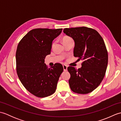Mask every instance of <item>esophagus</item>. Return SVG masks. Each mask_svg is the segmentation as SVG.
<instances>
[{
	"instance_id": "obj_1",
	"label": "esophagus",
	"mask_w": 121,
	"mask_h": 121,
	"mask_svg": "<svg viewBox=\"0 0 121 121\" xmlns=\"http://www.w3.org/2000/svg\"><path fill=\"white\" fill-rule=\"evenodd\" d=\"M63 68L64 71H67L68 67H67V66H66V65H63Z\"/></svg>"
}]
</instances>
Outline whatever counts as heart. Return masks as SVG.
Instances as JSON below:
<instances>
[{"label": "heart", "instance_id": "obj_1", "mask_svg": "<svg viewBox=\"0 0 121 121\" xmlns=\"http://www.w3.org/2000/svg\"><path fill=\"white\" fill-rule=\"evenodd\" d=\"M72 40V38L71 37H69V36L64 37L63 38V39H62L63 43L65 42H67V41H69V40Z\"/></svg>", "mask_w": 121, "mask_h": 121}]
</instances>
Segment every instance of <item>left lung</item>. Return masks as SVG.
I'll return each instance as SVG.
<instances>
[{"mask_svg":"<svg viewBox=\"0 0 121 121\" xmlns=\"http://www.w3.org/2000/svg\"><path fill=\"white\" fill-rule=\"evenodd\" d=\"M63 32L74 40V56L83 61L78 70L68 68L70 88L75 93L88 94L99 85L106 74L108 55L104 40L97 30L87 27L65 28Z\"/></svg>","mask_w":121,"mask_h":121,"instance_id":"8db88e82","label":"left lung"}]
</instances>
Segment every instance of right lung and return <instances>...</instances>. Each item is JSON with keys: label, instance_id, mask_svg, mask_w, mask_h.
<instances>
[{"label": "right lung", "instance_id": "right-lung-1", "mask_svg": "<svg viewBox=\"0 0 121 121\" xmlns=\"http://www.w3.org/2000/svg\"><path fill=\"white\" fill-rule=\"evenodd\" d=\"M62 30L33 29L17 45L15 55L17 76L25 88L36 97L49 96L56 90L63 66L58 63L48 68L45 58L51 53L52 41Z\"/></svg>", "mask_w": 121, "mask_h": 121}]
</instances>
